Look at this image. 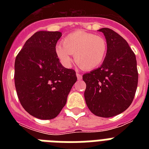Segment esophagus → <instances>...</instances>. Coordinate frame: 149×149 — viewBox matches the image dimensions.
Instances as JSON below:
<instances>
[{
	"mask_svg": "<svg viewBox=\"0 0 149 149\" xmlns=\"http://www.w3.org/2000/svg\"><path fill=\"white\" fill-rule=\"evenodd\" d=\"M77 79H78V80H80V79H82V75L80 74V73H79V72H77Z\"/></svg>",
	"mask_w": 149,
	"mask_h": 149,
	"instance_id": "esophagus-1",
	"label": "esophagus"
}]
</instances>
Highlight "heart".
Wrapping results in <instances>:
<instances>
[{
    "label": "heart",
    "mask_w": 149,
    "mask_h": 149,
    "mask_svg": "<svg viewBox=\"0 0 149 149\" xmlns=\"http://www.w3.org/2000/svg\"><path fill=\"white\" fill-rule=\"evenodd\" d=\"M107 52V42L101 36L84 31H76L63 39V45L56 47V53L63 65L70 66L74 55L77 65L84 70H91L102 64Z\"/></svg>",
    "instance_id": "heart-1"
}]
</instances>
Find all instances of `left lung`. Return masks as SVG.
<instances>
[{"mask_svg": "<svg viewBox=\"0 0 149 149\" xmlns=\"http://www.w3.org/2000/svg\"><path fill=\"white\" fill-rule=\"evenodd\" d=\"M107 52L101 66L83 75L86 87L84 97L90 111L102 118H111L128 108L139 81L136 57L125 38L104 28Z\"/></svg>", "mask_w": 149, "mask_h": 149, "instance_id": "8db88e82", "label": "left lung"}]
</instances>
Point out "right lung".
Here are the masks:
<instances>
[{
	"mask_svg": "<svg viewBox=\"0 0 149 149\" xmlns=\"http://www.w3.org/2000/svg\"><path fill=\"white\" fill-rule=\"evenodd\" d=\"M59 31H40L16 56L15 84L23 108L35 118L50 120L60 113L77 82L76 72L63 67L56 53Z\"/></svg>",
	"mask_w": 149,
	"mask_h": 149,
	"instance_id": "1",
	"label": "right lung"
}]
</instances>
